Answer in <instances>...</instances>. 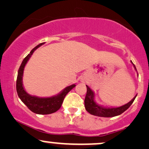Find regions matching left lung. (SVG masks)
<instances>
[{
	"label": "left lung",
	"mask_w": 149,
	"mask_h": 149,
	"mask_svg": "<svg viewBox=\"0 0 149 149\" xmlns=\"http://www.w3.org/2000/svg\"><path fill=\"white\" fill-rule=\"evenodd\" d=\"M131 63L133 65L135 70L137 71L136 67H135L134 64L132 63V61H131ZM137 76H138V73H137ZM86 86V94L85 99H84V106H85L86 110L90 114L93 115V116H95L104 117V118H111V117L119 116V115L122 114V113H124L126 110H127L129 108L137 96V95H135V96L131 101L129 102L127 104L122 105L121 107H104L97 104L95 100V93L92 91V89L89 86L87 85Z\"/></svg>",
	"instance_id": "1"
}]
</instances>
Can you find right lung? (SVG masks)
I'll use <instances>...</instances> for the list:
<instances>
[{"instance_id": "add662e5", "label": "right lung", "mask_w": 149, "mask_h": 149, "mask_svg": "<svg viewBox=\"0 0 149 149\" xmlns=\"http://www.w3.org/2000/svg\"><path fill=\"white\" fill-rule=\"evenodd\" d=\"M44 44L45 42H42L37 45L24 58L20 66V68L18 69L16 80V91L18 97H20L22 102L28 107L29 110H31L35 113L40 115L51 114L57 111L61 107L66 95L73 88L76 86L75 84H71L70 86L65 87L63 91H61L57 95H53L51 97H38L36 96V95H31L25 91L23 83H22V77H23L24 67L31 56H32L33 52Z\"/></svg>"}]
</instances>
